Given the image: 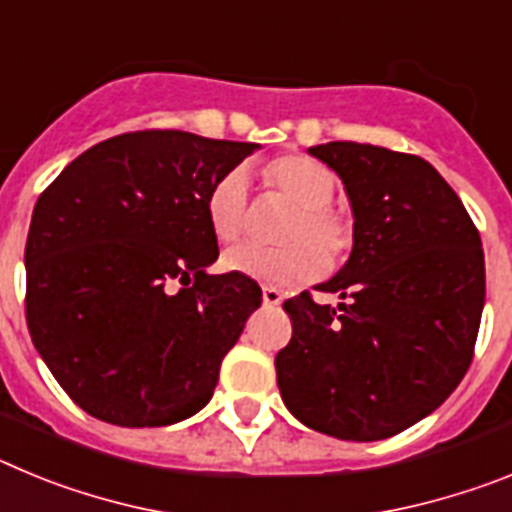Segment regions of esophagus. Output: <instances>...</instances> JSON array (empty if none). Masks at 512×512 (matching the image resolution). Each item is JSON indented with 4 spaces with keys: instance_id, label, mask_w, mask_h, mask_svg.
I'll return each instance as SVG.
<instances>
[{
    "instance_id": "34e87169",
    "label": "esophagus",
    "mask_w": 512,
    "mask_h": 512,
    "mask_svg": "<svg viewBox=\"0 0 512 512\" xmlns=\"http://www.w3.org/2000/svg\"><path fill=\"white\" fill-rule=\"evenodd\" d=\"M264 302L269 307L282 305V292H279V289H274V287H264Z\"/></svg>"
}]
</instances>
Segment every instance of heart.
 I'll use <instances>...</instances> for the list:
<instances>
[{
  "label": "heart",
  "mask_w": 512,
  "mask_h": 512,
  "mask_svg": "<svg viewBox=\"0 0 512 512\" xmlns=\"http://www.w3.org/2000/svg\"><path fill=\"white\" fill-rule=\"evenodd\" d=\"M261 182L295 205V215L284 223L279 235V241L287 246H235L223 256V269L271 287H292L320 277L325 261L333 264L341 259L351 243L346 220L330 210L338 187L336 174L315 158L289 153L261 166ZM205 217L220 243L241 238L248 220L246 171L230 169L212 184L205 197Z\"/></svg>",
  "instance_id": "1"
}]
</instances>
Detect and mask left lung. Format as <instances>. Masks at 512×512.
Returning <instances> with one entry per match:
<instances>
[{
	"label": "left lung",
	"instance_id": "1",
	"mask_svg": "<svg viewBox=\"0 0 512 512\" xmlns=\"http://www.w3.org/2000/svg\"><path fill=\"white\" fill-rule=\"evenodd\" d=\"M310 156L341 176L354 248L336 277L284 302L292 341L274 359L287 410L343 441H379L441 405L472 364L485 253L472 217L428 161L336 140Z\"/></svg>",
	"mask_w": 512,
	"mask_h": 512
}]
</instances>
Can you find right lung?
Instances as JSON below:
<instances>
[{
  "label": "right lung",
  "instance_id": "right-lung-1",
  "mask_svg": "<svg viewBox=\"0 0 512 512\" xmlns=\"http://www.w3.org/2000/svg\"><path fill=\"white\" fill-rule=\"evenodd\" d=\"M256 148L182 130L115 135L40 194L25 246L27 328L81 410L156 428L210 402L261 289L207 274L217 238L205 197Z\"/></svg>",
  "mask_w": 512,
  "mask_h": 512
}]
</instances>
